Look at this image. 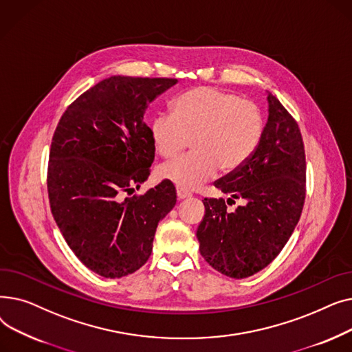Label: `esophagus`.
Returning a JSON list of instances; mask_svg holds the SVG:
<instances>
[{
	"label": "esophagus",
	"mask_w": 352,
	"mask_h": 352,
	"mask_svg": "<svg viewBox=\"0 0 352 352\" xmlns=\"http://www.w3.org/2000/svg\"><path fill=\"white\" fill-rule=\"evenodd\" d=\"M177 197H178V199H186V198H190L191 194L188 191L184 190V188L177 187Z\"/></svg>",
	"instance_id": "1"
}]
</instances>
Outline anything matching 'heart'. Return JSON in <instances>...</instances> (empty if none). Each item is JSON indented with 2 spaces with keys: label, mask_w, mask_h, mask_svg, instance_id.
<instances>
[{
  "label": "heart",
  "mask_w": 352,
  "mask_h": 352,
  "mask_svg": "<svg viewBox=\"0 0 352 352\" xmlns=\"http://www.w3.org/2000/svg\"><path fill=\"white\" fill-rule=\"evenodd\" d=\"M261 108L251 100L210 87L184 92L173 114H158L150 125L157 153L175 158L192 140L194 153L160 166L158 175L179 188L195 190L218 170L231 173L256 150L264 133Z\"/></svg>",
  "instance_id": "1"
}]
</instances>
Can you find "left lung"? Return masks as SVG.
Wrapping results in <instances>:
<instances>
[{
    "instance_id": "8db88e82",
    "label": "left lung",
    "mask_w": 352,
    "mask_h": 352,
    "mask_svg": "<svg viewBox=\"0 0 352 352\" xmlns=\"http://www.w3.org/2000/svg\"><path fill=\"white\" fill-rule=\"evenodd\" d=\"M268 121L250 160L214 186L243 197L226 210L224 198H204L206 215L197 230L199 252L230 278H247L271 264L298 224L305 201V151L297 121L268 92Z\"/></svg>"
}]
</instances>
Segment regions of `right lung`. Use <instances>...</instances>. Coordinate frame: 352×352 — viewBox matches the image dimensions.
Segmentation results:
<instances>
[{
  "instance_id": "obj_1",
  "label": "right lung",
  "mask_w": 352,
  "mask_h": 352,
  "mask_svg": "<svg viewBox=\"0 0 352 352\" xmlns=\"http://www.w3.org/2000/svg\"><path fill=\"white\" fill-rule=\"evenodd\" d=\"M175 78L114 76L63 114L51 142L47 187L52 217L78 260L105 278L140 270L160 221L177 202L170 181L131 195L155 157L145 109Z\"/></svg>"
}]
</instances>
